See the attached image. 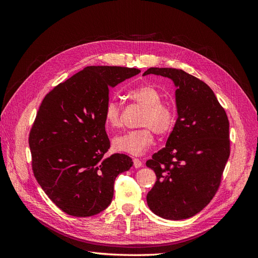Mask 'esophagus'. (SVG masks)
<instances>
[{
    "label": "esophagus",
    "mask_w": 258,
    "mask_h": 258,
    "mask_svg": "<svg viewBox=\"0 0 258 258\" xmlns=\"http://www.w3.org/2000/svg\"><path fill=\"white\" fill-rule=\"evenodd\" d=\"M142 161H141V159H139V158H134V166L136 167V168H140V167H142Z\"/></svg>",
    "instance_id": "1"
}]
</instances>
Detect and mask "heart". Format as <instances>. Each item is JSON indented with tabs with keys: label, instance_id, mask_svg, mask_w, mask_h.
I'll return each mask as SVG.
<instances>
[{
	"label": "heart",
	"instance_id": "1",
	"mask_svg": "<svg viewBox=\"0 0 258 258\" xmlns=\"http://www.w3.org/2000/svg\"><path fill=\"white\" fill-rule=\"evenodd\" d=\"M128 96L145 108L141 124L142 129L131 130L116 136L113 146L116 151L131 155H141L154 142V132L158 136H166L172 131L175 123V112L167 102H162L158 89L151 85H142L128 91ZM104 117L111 127H120L121 104L116 99H110L105 104Z\"/></svg>",
	"mask_w": 258,
	"mask_h": 258
}]
</instances>
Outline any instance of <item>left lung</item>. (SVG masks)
<instances>
[{
    "instance_id": "8db88e82",
    "label": "left lung",
    "mask_w": 258,
    "mask_h": 258,
    "mask_svg": "<svg viewBox=\"0 0 258 258\" xmlns=\"http://www.w3.org/2000/svg\"><path fill=\"white\" fill-rule=\"evenodd\" d=\"M147 74L174 82L178 115L166 146L146 161L157 176L147 205L166 220H185L220 188L230 154L229 120L212 89L197 77L172 68H150Z\"/></svg>"
}]
</instances>
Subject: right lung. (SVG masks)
Returning a JSON list of instances; mask_svg holds the SVG:
<instances>
[{
  "label": "right lung",
  "mask_w": 258,
  "mask_h": 258,
  "mask_svg": "<svg viewBox=\"0 0 258 258\" xmlns=\"http://www.w3.org/2000/svg\"><path fill=\"white\" fill-rule=\"evenodd\" d=\"M139 73L135 68L87 67L43 99L29 135L32 170L67 214L87 217L105 210L116 176L134 163L124 154L104 156L111 146L104 108L108 88Z\"/></svg>",
  "instance_id": "obj_1"
}]
</instances>
